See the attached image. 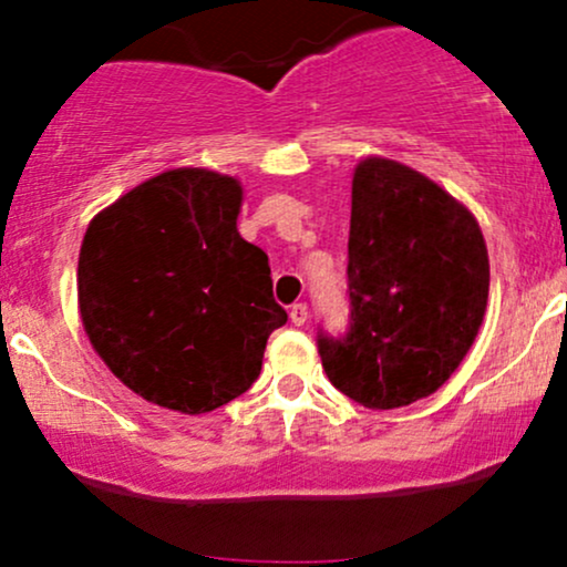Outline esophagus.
Here are the masks:
<instances>
[{"instance_id": "34e87169", "label": "esophagus", "mask_w": 567, "mask_h": 567, "mask_svg": "<svg viewBox=\"0 0 567 567\" xmlns=\"http://www.w3.org/2000/svg\"><path fill=\"white\" fill-rule=\"evenodd\" d=\"M290 320H292V324H303L306 320H309V306L292 303L290 306Z\"/></svg>"}]
</instances>
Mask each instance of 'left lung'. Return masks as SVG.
I'll return each mask as SVG.
<instances>
[{"instance_id": "1", "label": "left lung", "mask_w": 567, "mask_h": 567, "mask_svg": "<svg viewBox=\"0 0 567 567\" xmlns=\"http://www.w3.org/2000/svg\"><path fill=\"white\" fill-rule=\"evenodd\" d=\"M347 275L349 333L317 338L330 383L370 410L437 392L487 309L491 264L470 207L402 162L360 159Z\"/></svg>"}]
</instances>
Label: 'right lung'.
<instances>
[{
    "mask_svg": "<svg viewBox=\"0 0 567 567\" xmlns=\"http://www.w3.org/2000/svg\"><path fill=\"white\" fill-rule=\"evenodd\" d=\"M243 186L175 167L103 207L84 231L76 296L106 368L154 405L199 415L245 394L288 311L269 256L237 231Z\"/></svg>",
    "mask_w": 567,
    "mask_h": 567,
    "instance_id": "1",
    "label": "right lung"
}]
</instances>
